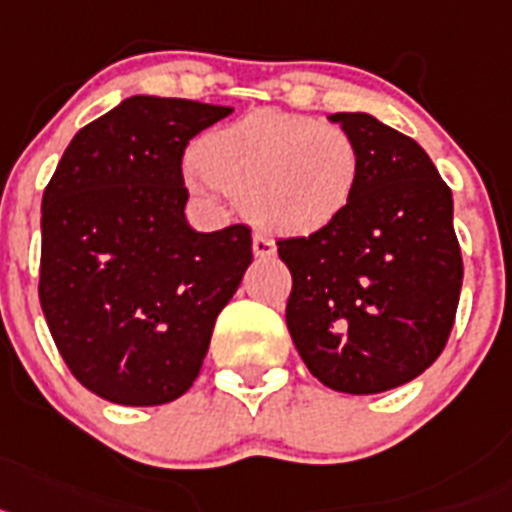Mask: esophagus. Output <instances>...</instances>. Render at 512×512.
I'll list each match as a JSON object with an SVG mask.
<instances>
[{"label":"esophagus","instance_id":"34e87169","mask_svg":"<svg viewBox=\"0 0 512 512\" xmlns=\"http://www.w3.org/2000/svg\"><path fill=\"white\" fill-rule=\"evenodd\" d=\"M252 252L255 257H262V260H268V257H275V242L268 237H252Z\"/></svg>","mask_w":512,"mask_h":512}]
</instances>
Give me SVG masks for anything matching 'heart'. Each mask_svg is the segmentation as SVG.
I'll list each match as a JSON object with an SVG mask.
<instances>
[{
  "label": "heart",
  "mask_w": 512,
  "mask_h": 512,
  "mask_svg": "<svg viewBox=\"0 0 512 512\" xmlns=\"http://www.w3.org/2000/svg\"><path fill=\"white\" fill-rule=\"evenodd\" d=\"M361 175V149L345 128L265 108L203 133L185 180L201 198L221 190L242 201L270 234L309 237L348 211Z\"/></svg>",
  "instance_id": "1"
}]
</instances>
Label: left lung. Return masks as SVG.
Segmentation results:
<instances>
[{"mask_svg":"<svg viewBox=\"0 0 512 512\" xmlns=\"http://www.w3.org/2000/svg\"><path fill=\"white\" fill-rule=\"evenodd\" d=\"M330 121L361 149V185L335 224L278 242L286 324L324 386L379 394L433 366L451 335L464 281L453 198L415 139L368 113Z\"/></svg>","mask_w":512,"mask_h":512,"instance_id":"1","label":"left lung"}]
</instances>
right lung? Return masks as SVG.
I'll use <instances>...</instances> for the list:
<instances>
[{"label": "right lung", "mask_w": 512, "mask_h": 512, "mask_svg": "<svg viewBox=\"0 0 512 512\" xmlns=\"http://www.w3.org/2000/svg\"><path fill=\"white\" fill-rule=\"evenodd\" d=\"M229 113L128 97L71 139L43 193V314L69 371L108 402L182 397L250 268L247 226L203 234L185 219V146Z\"/></svg>", "instance_id": "add662e5"}]
</instances>
